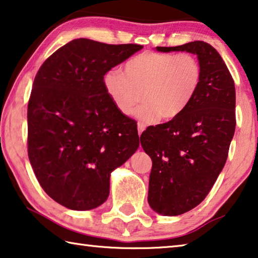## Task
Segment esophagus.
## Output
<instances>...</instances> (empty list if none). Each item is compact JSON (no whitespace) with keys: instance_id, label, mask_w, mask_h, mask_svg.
Listing matches in <instances>:
<instances>
[{"instance_id":"obj_1","label":"esophagus","mask_w":258,"mask_h":258,"mask_svg":"<svg viewBox=\"0 0 258 258\" xmlns=\"http://www.w3.org/2000/svg\"><path fill=\"white\" fill-rule=\"evenodd\" d=\"M146 130V125L142 124V122H138V133L139 136H141V133Z\"/></svg>"}]
</instances>
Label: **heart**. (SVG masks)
I'll use <instances>...</instances> for the list:
<instances>
[{"instance_id":"b5f03b06","label":"heart","mask_w":258,"mask_h":258,"mask_svg":"<svg viewBox=\"0 0 258 258\" xmlns=\"http://www.w3.org/2000/svg\"><path fill=\"white\" fill-rule=\"evenodd\" d=\"M201 80V65L191 54L145 51L131 58L124 71L105 72L103 87L124 116L132 113L142 97L144 104L134 114L145 124H153L159 117L171 120L185 111Z\"/></svg>"}]
</instances>
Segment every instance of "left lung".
<instances>
[{
  "instance_id": "obj_1",
  "label": "left lung",
  "mask_w": 258,
  "mask_h": 258,
  "mask_svg": "<svg viewBox=\"0 0 258 258\" xmlns=\"http://www.w3.org/2000/svg\"><path fill=\"white\" fill-rule=\"evenodd\" d=\"M157 51L198 56L202 80L185 111L165 124L149 126L140 137L153 167L148 203L163 216H178L199 206L222 172L235 131V87L218 51L203 41Z\"/></svg>"
}]
</instances>
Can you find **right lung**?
<instances>
[{"label": "right lung", "mask_w": 258, "mask_h": 258, "mask_svg": "<svg viewBox=\"0 0 258 258\" xmlns=\"http://www.w3.org/2000/svg\"><path fill=\"white\" fill-rule=\"evenodd\" d=\"M142 48L76 39L36 73L27 108L28 158L43 190L68 209L103 204L111 172L139 148L136 121L114 107L103 76Z\"/></svg>", "instance_id": "right-lung-1"}]
</instances>
